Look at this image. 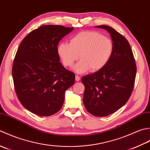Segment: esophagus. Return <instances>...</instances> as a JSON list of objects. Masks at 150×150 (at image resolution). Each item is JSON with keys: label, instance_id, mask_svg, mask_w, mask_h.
Here are the masks:
<instances>
[{"label": "esophagus", "instance_id": "obj_1", "mask_svg": "<svg viewBox=\"0 0 150 150\" xmlns=\"http://www.w3.org/2000/svg\"><path fill=\"white\" fill-rule=\"evenodd\" d=\"M75 79H76V81H79V80H80V77H79V76L76 75V76H75Z\"/></svg>", "mask_w": 150, "mask_h": 150}]
</instances>
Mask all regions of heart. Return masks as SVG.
Instances as JSON below:
<instances>
[{"mask_svg":"<svg viewBox=\"0 0 150 150\" xmlns=\"http://www.w3.org/2000/svg\"><path fill=\"white\" fill-rule=\"evenodd\" d=\"M114 51L113 42L109 38L95 31H84L74 35L70 44L62 42L57 48L58 54L65 67H71L79 57L81 60L74 67L79 73L97 72L109 62Z\"/></svg>","mask_w":150,"mask_h":150,"instance_id":"1","label":"heart"}]
</instances>
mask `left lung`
Returning <instances> with one entry per match:
<instances>
[{
  "instance_id": "left-lung-1",
  "label": "left lung",
  "mask_w": 150,
  "mask_h": 150,
  "mask_svg": "<svg viewBox=\"0 0 150 150\" xmlns=\"http://www.w3.org/2000/svg\"><path fill=\"white\" fill-rule=\"evenodd\" d=\"M111 37L112 57L104 68L83 76V102L87 111L96 117H107L126 104L135 84L137 66L131 46L124 37L111 27L100 25Z\"/></svg>"
}]
</instances>
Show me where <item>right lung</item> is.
<instances>
[{
  "label": "right lung",
  "instance_id": "obj_1",
  "mask_svg": "<svg viewBox=\"0 0 150 150\" xmlns=\"http://www.w3.org/2000/svg\"><path fill=\"white\" fill-rule=\"evenodd\" d=\"M74 28L45 25L21 41L12 67L15 93L29 111L52 115L62 108L65 91L74 84L75 74L59 62L57 45Z\"/></svg>",
  "mask_w": 150,
  "mask_h": 150
}]
</instances>
